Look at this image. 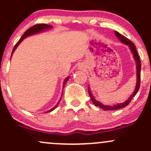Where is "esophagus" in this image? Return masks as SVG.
I'll use <instances>...</instances> for the list:
<instances>
[{
    "label": "esophagus",
    "mask_w": 151,
    "mask_h": 151,
    "mask_svg": "<svg viewBox=\"0 0 151 151\" xmlns=\"http://www.w3.org/2000/svg\"><path fill=\"white\" fill-rule=\"evenodd\" d=\"M80 68H83V67H80Z\"/></svg>",
    "instance_id": "34e87169"
}]
</instances>
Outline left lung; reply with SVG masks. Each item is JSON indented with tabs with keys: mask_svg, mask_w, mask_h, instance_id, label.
<instances>
[{
	"mask_svg": "<svg viewBox=\"0 0 151 151\" xmlns=\"http://www.w3.org/2000/svg\"><path fill=\"white\" fill-rule=\"evenodd\" d=\"M115 36H117L118 39L121 41V42L123 44H125L126 45H128L130 49L131 52L133 54L134 58L135 61H136V65H137V83H136V88H135L134 91L132 93V95L126 100L125 102L123 103H120V104H115L114 106H108V105H104L103 104H101V102H99V101H96L95 99V98L93 97V96L92 95L91 92V90H90L89 87H88V93H89L90 97L91 99V101L94 104L96 105V106H99V108H101L104 110H116V109H121V108L125 107L127 105H129V103L131 102L132 99H133V97L135 95L137 94V93L138 92L139 89V87H140V71H141V61H140V58H139V55H138L136 47H135L134 44L132 42H131L129 39H127L126 37H125L124 36H123L122 34H121L120 33H118V31H115Z\"/></svg>",
	"mask_w": 151,
	"mask_h": 151,
	"instance_id": "left-lung-1",
	"label": "left lung"
}]
</instances>
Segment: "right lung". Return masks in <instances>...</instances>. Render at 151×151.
<instances>
[{"label":"right lung","instance_id":"right-lung-1","mask_svg":"<svg viewBox=\"0 0 151 151\" xmlns=\"http://www.w3.org/2000/svg\"><path fill=\"white\" fill-rule=\"evenodd\" d=\"M52 28V25H47V24H37V25H33V26L30 27V28H28V30H27L26 31H25V33H24V34L22 35V37L20 38V39H19V40L18 41L16 45H15V46H14V47L13 50H12V54H13V53H14V50L17 49V47H18V45H19V44H20L21 42H22V40H23L24 39H25V38L28 37V36H31V35L36 34V33H40V32H42V31H44V30H47V29H50V28ZM11 57H12V56H11ZM68 79H69V77H66V80H64V82H63V87L65 86V85H66V83H67V81H68ZM60 99H61V98H60ZM60 99L59 100L58 103V104H56L55 106H54V107L52 108V109H50V110L47 111V112H51V111H52L53 109H55V108L57 107L58 105L59 102H60Z\"/></svg>","mask_w":151,"mask_h":151}]
</instances>
